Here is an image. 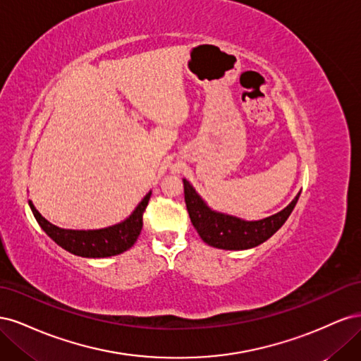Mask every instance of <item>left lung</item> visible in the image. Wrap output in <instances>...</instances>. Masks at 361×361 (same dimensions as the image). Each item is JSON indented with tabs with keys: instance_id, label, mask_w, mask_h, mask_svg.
Segmentation results:
<instances>
[{
	"instance_id": "1",
	"label": "left lung",
	"mask_w": 361,
	"mask_h": 361,
	"mask_svg": "<svg viewBox=\"0 0 361 361\" xmlns=\"http://www.w3.org/2000/svg\"><path fill=\"white\" fill-rule=\"evenodd\" d=\"M183 192L194 228L207 245L221 250H247L265 243L285 224L300 199L298 194L289 206L276 215L259 221H245L241 218L209 209L190 182L185 179Z\"/></svg>"
}]
</instances>
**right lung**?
Instances as JSON below:
<instances>
[{
    "label": "right lung",
    "instance_id": "obj_1",
    "mask_svg": "<svg viewBox=\"0 0 361 361\" xmlns=\"http://www.w3.org/2000/svg\"><path fill=\"white\" fill-rule=\"evenodd\" d=\"M152 192L135 207V211L123 223L99 228V231H66L51 224L43 218L31 202L32 215L45 233L69 253L81 257H110L123 253L135 244L143 227V212L146 211Z\"/></svg>",
    "mask_w": 361,
    "mask_h": 361
}]
</instances>
